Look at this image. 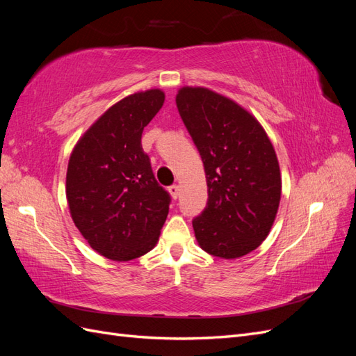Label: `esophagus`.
I'll return each mask as SVG.
<instances>
[{
  "mask_svg": "<svg viewBox=\"0 0 356 356\" xmlns=\"http://www.w3.org/2000/svg\"><path fill=\"white\" fill-rule=\"evenodd\" d=\"M169 193H170V196L174 197V199H178V196H179V187L177 186V184H172L169 188Z\"/></svg>",
  "mask_w": 356,
  "mask_h": 356,
  "instance_id": "1",
  "label": "esophagus"
}]
</instances>
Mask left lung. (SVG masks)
Segmentation results:
<instances>
[{
	"mask_svg": "<svg viewBox=\"0 0 356 356\" xmlns=\"http://www.w3.org/2000/svg\"><path fill=\"white\" fill-rule=\"evenodd\" d=\"M177 106L202 157L208 203L193 229L202 250L238 258L272 229L281 200V172L264 129L232 99L203 88H182Z\"/></svg>",
	"mask_w": 356,
	"mask_h": 356,
	"instance_id": "1",
	"label": "left lung"
}]
</instances>
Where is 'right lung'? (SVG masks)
Masks as SVG:
<instances>
[{"mask_svg": "<svg viewBox=\"0 0 356 356\" xmlns=\"http://www.w3.org/2000/svg\"><path fill=\"white\" fill-rule=\"evenodd\" d=\"M165 102L159 89L127 96L106 110L75 145L67 172L74 224L96 252L134 260L154 248L170 195L143 149L144 127Z\"/></svg>", "mask_w": 356, "mask_h": 356, "instance_id": "add662e5", "label": "right lung"}]
</instances>
